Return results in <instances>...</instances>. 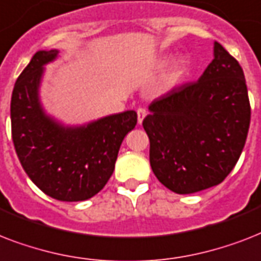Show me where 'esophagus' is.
Returning a JSON list of instances; mask_svg holds the SVG:
<instances>
[{
	"mask_svg": "<svg viewBox=\"0 0 261 261\" xmlns=\"http://www.w3.org/2000/svg\"><path fill=\"white\" fill-rule=\"evenodd\" d=\"M137 114H138V123H139V124H141L143 119H145V116H146V115H147L146 108H143V107H139L138 110H137Z\"/></svg>",
	"mask_w": 261,
	"mask_h": 261,
	"instance_id": "esophagus-1",
	"label": "esophagus"
}]
</instances>
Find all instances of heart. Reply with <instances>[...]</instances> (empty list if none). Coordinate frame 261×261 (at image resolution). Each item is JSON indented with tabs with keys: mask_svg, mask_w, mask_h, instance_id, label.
Returning a JSON list of instances; mask_svg holds the SVG:
<instances>
[{
	"mask_svg": "<svg viewBox=\"0 0 261 261\" xmlns=\"http://www.w3.org/2000/svg\"><path fill=\"white\" fill-rule=\"evenodd\" d=\"M180 75H181V66H174L173 70H172V74L169 75V80H168V85L169 87L174 85L177 83V80L180 79Z\"/></svg>",
	"mask_w": 261,
	"mask_h": 261,
	"instance_id": "heart-1",
	"label": "heart"
}]
</instances>
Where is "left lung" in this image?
I'll return each mask as SVG.
<instances>
[{"label": "left lung", "instance_id": "obj_1", "mask_svg": "<svg viewBox=\"0 0 261 261\" xmlns=\"http://www.w3.org/2000/svg\"><path fill=\"white\" fill-rule=\"evenodd\" d=\"M143 128L150 165L176 194L222 182L239 161L251 123L243 67L218 42L200 79L172 88L151 102Z\"/></svg>", "mask_w": 261, "mask_h": 261}]
</instances>
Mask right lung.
Returning <instances> with one entry per match:
<instances>
[{
	"mask_svg": "<svg viewBox=\"0 0 261 261\" xmlns=\"http://www.w3.org/2000/svg\"><path fill=\"white\" fill-rule=\"evenodd\" d=\"M57 50L38 51L18 75L10 101L12 139L28 177L62 202L87 200L110 180L123 139L137 112L111 115L84 127H63L44 115L38 100L43 66Z\"/></svg>",
	"mask_w": 261,
	"mask_h": 261,
	"instance_id": "obj_1",
	"label": "right lung"
}]
</instances>
